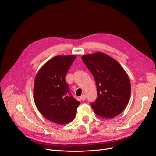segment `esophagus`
<instances>
[{"mask_svg": "<svg viewBox=\"0 0 156 156\" xmlns=\"http://www.w3.org/2000/svg\"><path fill=\"white\" fill-rule=\"evenodd\" d=\"M80 98L81 100H82L83 101H84V100H86V96H85V94H83L82 96H80Z\"/></svg>", "mask_w": 156, "mask_h": 156, "instance_id": "34e87169", "label": "esophagus"}]
</instances>
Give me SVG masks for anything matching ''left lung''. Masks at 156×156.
<instances>
[{
    "label": "left lung",
    "mask_w": 156,
    "mask_h": 156,
    "mask_svg": "<svg viewBox=\"0 0 156 156\" xmlns=\"http://www.w3.org/2000/svg\"><path fill=\"white\" fill-rule=\"evenodd\" d=\"M82 60L92 73L97 88V98L91 105L95 114L108 119L120 114L131 94L127 73L114 58L101 52L83 55Z\"/></svg>",
    "instance_id": "left-lung-1"
}]
</instances>
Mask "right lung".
<instances>
[{
  "mask_svg": "<svg viewBox=\"0 0 156 156\" xmlns=\"http://www.w3.org/2000/svg\"><path fill=\"white\" fill-rule=\"evenodd\" d=\"M75 55L56 56L44 64L37 73L34 98L39 112L58 124L69 123L75 118L80 102L70 93L65 77Z\"/></svg>",
  "mask_w": 156,
  "mask_h": 156,
  "instance_id": "add662e5",
  "label": "right lung"
}]
</instances>
